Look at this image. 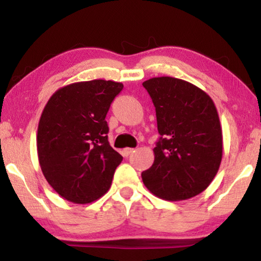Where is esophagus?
<instances>
[{
  "label": "esophagus",
  "instance_id": "34e87169",
  "mask_svg": "<svg viewBox=\"0 0 261 261\" xmlns=\"http://www.w3.org/2000/svg\"><path fill=\"white\" fill-rule=\"evenodd\" d=\"M134 152V148H124L123 151H122V154L124 155V156H128L129 154H132V153Z\"/></svg>",
  "mask_w": 261,
  "mask_h": 261
}]
</instances>
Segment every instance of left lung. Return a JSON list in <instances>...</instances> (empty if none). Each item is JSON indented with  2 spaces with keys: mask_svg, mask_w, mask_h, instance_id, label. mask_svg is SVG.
Instances as JSON below:
<instances>
[{
  "mask_svg": "<svg viewBox=\"0 0 261 261\" xmlns=\"http://www.w3.org/2000/svg\"><path fill=\"white\" fill-rule=\"evenodd\" d=\"M144 88L155 107L162 135L154 162L141 173L145 187L165 201L195 197L209 187L222 160V129L210 96L174 77H154Z\"/></svg>",
  "mask_w": 261,
  "mask_h": 261,
  "instance_id": "left-lung-1",
  "label": "left lung"
}]
</instances>
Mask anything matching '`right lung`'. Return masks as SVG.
<instances>
[{"mask_svg":"<svg viewBox=\"0 0 261 261\" xmlns=\"http://www.w3.org/2000/svg\"><path fill=\"white\" fill-rule=\"evenodd\" d=\"M123 84L77 82L60 88L46 103L37 135L42 174L57 194L76 204L102 197L122 162L108 142L106 116Z\"/></svg>","mask_w":261,"mask_h":261,"instance_id":"right-lung-1","label":"right lung"}]
</instances>
